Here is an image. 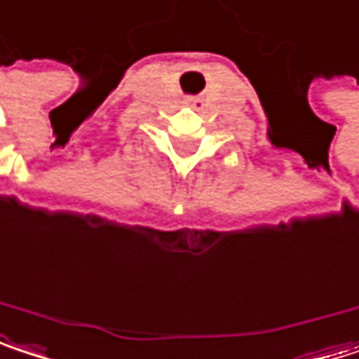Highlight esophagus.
Returning a JSON list of instances; mask_svg holds the SVG:
<instances>
[{
  "label": "esophagus",
  "mask_w": 359,
  "mask_h": 359,
  "mask_svg": "<svg viewBox=\"0 0 359 359\" xmlns=\"http://www.w3.org/2000/svg\"><path fill=\"white\" fill-rule=\"evenodd\" d=\"M189 102H191V104H193V107H199V102H201V100H199V98H191V100H189Z\"/></svg>",
  "instance_id": "obj_1"
}]
</instances>
